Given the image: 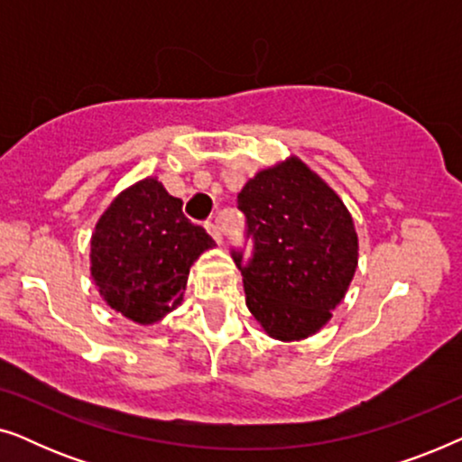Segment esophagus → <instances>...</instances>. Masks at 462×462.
I'll return each instance as SVG.
<instances>
[{
	"instance_id": "1",
	"label": "esophagus",
	"mask_w": 462,
	"mask_h": 462,
	"mask_svg": "<svg viewBox=\"0 0 462 462\" xmlns=\"http://www.w3.org/2000/svg\"><path fill=\"white\" fill-rule=\"evenodd\" d=\"M206 229H208V233H210V236L214 237V242H223V229H220V223H218V218H210L206 223Z\"/></svg>"
}]
</instances>
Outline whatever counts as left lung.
<instances>
[{
  "label": "left lung",
  "instance_id": "8db88e82",
  "mask_svg": "<svg viewBox=\"0 0 462 462\" xmlns=\"http://www.w3.org/2000/svg\"><path fill=\"white\" fill-rule=\"evenodd\" d=\"M254 254L244 264L245 305L271 338L321 330L357 269V233L343 199L299 157L264 168L237 195Z\"/></svg>",
  "mask_w": 462,
  "mask_h": 462
}]
</instances>
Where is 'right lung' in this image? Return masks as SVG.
Here are the masks:
<instances>
[{
	"mask_svg": "<svg viewBox=\"0 0 462 462\" xmlns=\"http://www.w3.org/2000/svg\"><path fill=\"white\" fill-rule=\"evenodd\" d=\"M210 248L214 239L182 214V201L147 176L124 189L98 218L90 273L113 311L149 326L180 305L189 269Z\"/></svg>",
	"mask_w": 462,
	"mask_h": 462,
	"instance_id": "1",
	"label": "right lung"
}]
</instances>
